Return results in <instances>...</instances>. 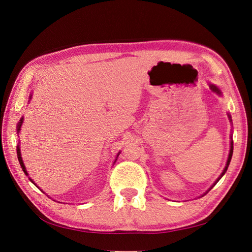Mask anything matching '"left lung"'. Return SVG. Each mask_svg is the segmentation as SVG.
<instances>
[{
  "instance_id": "left-lung-1",
  "label": "left lung",
  "mask_w": 252,
  "mask_h": 252,
  "mask_svg": "<svg viewBox=\"0 0 252 252\" xmlns=\"http://www.w3.org/2000/svg\"><path fill=\"white\" fill-rule=\"evenodd\" d=\"M209 86H210V88H211V90L212 92H214L215 94H217L218 95H222V93H221V90L219 89L216 85H214V84H209ZM228 117H229V120H230V122H232V119H231V115L230 114H228ZM232 154H233V140H232V135H231V141H230V152H229V157H228V159H227V164H225V167H224V169H223V171L221 172V175L219 176L218 178H217V180L216 181L214 182V184H213L211 188L206 190L202 196H204L206 192H209L213 188H214V186L216 185V183L219 181V180H220L221 178H222V176L224 175L225 173V171H227V169H228V167H229V164H230V162H231V158H232Z\"/></svg>"
}]
</instances>
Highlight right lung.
<instances>
[{
    "instance_id": "1",
    "label": "right lung",
    "mask_w": 252,
    "mask_h": 252,
    "mask_svg": "<svg viewBox=\"0 0 252 252\" xmlns=\"http://www.w3.org/2000/svg\"><path fill=\"white\" fill-rule=\"evenodd\" d=\"M30 100L32 99V94L30 95V98H29ZM23 117L20 119V120H19V122H18V125H17V134L19 135V133H20V130H21V126H22V124H23ZM119 154H120V152H118V154H117V157H116V158H115V160H114V164L116 163V160H117V158L119 157ZM17 156H18V159H19V163H20V166H21V168H22V170H23V172L25 173V175H27V176H29L28 175V171H27V168H25V165H24V163H23V159H22V157H21V150H20V145H18L17 146ZM30 179V181L32 182V183H33V184H35L34 183V181H33V180H32L31 178H29ZM36 185V184H35ZM37 186V185H36ZM37 188H38V186H37ZM38 189H39V188H38Z\"/></svg>"
}]
</instances>
